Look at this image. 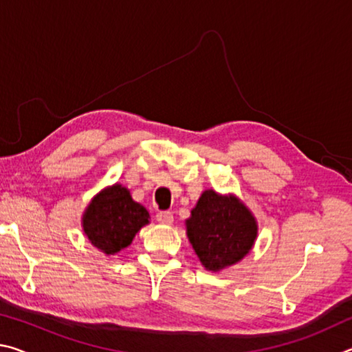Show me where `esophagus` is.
<instances>
[{
  "instance_id": "1",
  "label": "esophagus",
  "mask_w": 352,
  "mask_h": 352,
  "mask_svg": "<svg viewBox=\"0 0 352 352\" xmlns=\"http://www.w3.org/2000/svg\"><path fill=\"white\" fill-rule=\"evenodd\" d=\"M157 220L163 225H170L172 222H174V214H172L170 211H160L157 214Z\"/></svg>"
}]
</instances>
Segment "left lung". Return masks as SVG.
I'll use <instances>...</instances> for the list:
<instances>
[{"mask_svg":"<svg viewBox=\"0 0 352 352\" xmlns=\"http://www.w3.org/2000/svg\"><path fill=\"white\" fill-rule=\"evenodd\" d=\"M188 237L205 269L217 272L239 262L252 250L258 225L233 195L205 190L186 220Z\"/></svg>","mask_w":352,"mask_h":352,"instance_id":"8db88e82","label":"left lung"}]
</instances>
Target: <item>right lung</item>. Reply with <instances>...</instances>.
I'll list each match as a JSON object with an SVG mask.
<instances>
[{
	"label": "right lung",
	"instance_id": "1",
	"mask_svg": "<svg viewBox=\"0 0 352 352\" xmlns=\"http://www.w3.org/2000/svg\"><path fill=\"white\" fill-rule=\"evenodd\" d=\"M148 223L144 206L133 201L121 184L105 189L93 199L83 214V231L96 248L113 254L126 248L135 234Z\"/></svg>",
	"mask_w": 352,
	"mask_h": 352
}]
</instances>
